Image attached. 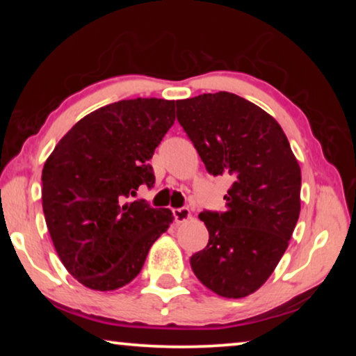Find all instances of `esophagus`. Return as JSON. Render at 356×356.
<instances>
[{"instance_id": "34e87169", "label": "esophagus", "mask_w": 356, "mask_h": 356, "mask_svg": "<svg viewBox=\"0 0 356 356\" xmlns=\"http://www.w3.org/2000/svg\"><path fill=\"white\" fill-rule=\"evenodd\" d=\"M174 213V220H176V222H184L186 220L191 218V213L188 207H180V209H174L172 210Z\"/></svg>"}]
</instances>
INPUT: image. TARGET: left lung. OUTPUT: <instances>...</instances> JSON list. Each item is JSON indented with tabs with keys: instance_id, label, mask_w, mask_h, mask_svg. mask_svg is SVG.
I'll return each mask as SVG.
<instances>
[{
	"instance_id": "left-lung-1",
	"label": "left lung",
	"mask_w": 356,
	"mask_h": 356,
	"mask_svg": "<svg viewBox=\"0 0 356 356\" xmlns=\"http://www.w3.org/2000/svg\"><path fill=\"white\" fill-rule=\"evenodd\" d=\"M176 106L207 172L232 179L225 212L200 213L209 243L190 257L191 268L221 297H246L273 273L298 221V161L280 124L236 94H202Z\"/></svg>"
}]
</instances>
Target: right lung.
Masks as SVG:
<instances>
[{
    "label": "right lung",
    "mask_w": 356,
    "mask_h": 356,
    "mask_svg": "<svg viewBox=\"0 0 356 356\" xmlns=\"http://www.w3.org/2000/svg\"><path fill=\"white\" fill-rule=\"evenodd\" d=\"M174 120V100H120L78 120L47 159L45 222L64 267L83 286L106 292L129 284L170 227V209L130 196L155 184L149 160Z\"/></svg>",
    "instance_id": "obj_1"
}]
</instances>
